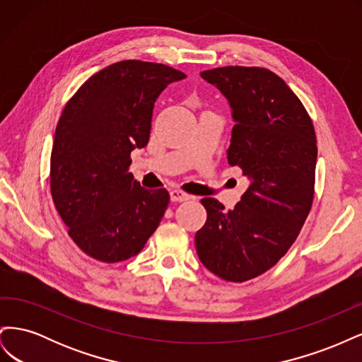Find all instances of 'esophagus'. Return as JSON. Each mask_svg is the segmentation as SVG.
<instances>
[{
	"mask_svg": "<svg viewBox=\"0 0 362 362\" xmlns=\"http://www.w3.org/2000/svg\"><path fill=\"white\" fill-rule=\"evenodd\" d=\"M190 198H192V196L187 194L185 192H182V190H178V189L170 190V199L173 202H184V201H189Z\"/></svg>",
	"mask_w": 362,
	"mask_h": 362,
	"instance_id": "1",
	"label": "esophagus"
}]
</instances>
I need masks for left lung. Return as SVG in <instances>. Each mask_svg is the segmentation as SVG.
<instances>
[{
	"mask_svg": "<svg viewBox=\"0 0 362 362\" xmlns=\"http://www.w3.org/2000/svg\"><path fill=\"white\" fill-rule=\"evenodd\" d=\"M233 108L228 163L249 178L234 210L204 198L206 222L194 235L202 264L216 276L245 282L287 254L314 199L317 139L303 104L266 68L225 66L201 72Z\"/></svg>",
	"mask_w": 362,
	"mask_h": 362,
	"instance_id": "obj_1",
	"label": "left lung"
}]
</instances>
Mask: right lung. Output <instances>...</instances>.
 <instances>
[{
	"mask_svg": "<svg viewBox=\"0 0 362 362\" xmlns=\"http://www.w3.org/2000/svg\"><path fill=\"white\" fill-rule=\"evenodd\" d=\"M182 78L184 72L161 63L117 62L64 105L51 151V196L86 255L125 261L160 225L169 192L141 187L129 172L131 151L148 145L158 95Z\"/></svg>",
	"mask_w": 362,
	"mask_h": 362,
	"instance_id": "add662e5",
	"label": "right lung"
}]
</instances>
